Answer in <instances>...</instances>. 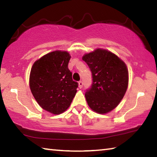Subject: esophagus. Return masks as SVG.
<instances>
[{
  "label": "esophagus",
  "mask_w": 157,
  "mask_h": 157,
  "mask_svg": "<svg viewBox=\"0 0 157 157\" xmlns=\"http://www.w3.org/2000/svg\"><path fill=\"white\" fill-rule=\"evenodd\" d=\"M78 86H79V89H82V86H83V82H82V81H79L78 82Z\"/></svg>",
  "instance_id": "1"
}]
</instances>
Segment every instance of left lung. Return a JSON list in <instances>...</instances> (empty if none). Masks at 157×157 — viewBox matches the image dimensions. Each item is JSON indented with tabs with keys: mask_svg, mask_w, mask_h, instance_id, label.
Wrapping results in <instances>:
<instances>
[{
	"mask_svg": "<svg viewBox=\"0 0 157 157\" xmlns=\"http://www.w3.org/2000/svg\"><path fill=\"white\" fill-rule=\"evenodd\" d=\"M82 60L92 73L93 84L85 94L88 105L96 113H109L119 105L127 89L129 73L125 63L101 48L85 54Z\"/></svg>",
	"mask_w": 157,
	"mask_h": 157,
	"instance_id": "obj_1",
	"label": "left lung"
}]
</instances>
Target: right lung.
<instances>
[{
  "instance_id": "obj_1",
  "label": "right lung",
  "mask_w": 157,
  "mask_h": 157,
  "mask_svg": "<svg viewBox=\"0 0 157 157\" xmlns=\"http://www.w3.org/2000/svg\"><path fill=\"white\" fill-rule=\"evenodd\" d=\"M71 55L55 50L44 55L32 66L30 88L39 106L52 114H60L70 107L78 83L68 68Z\"/></svg>"
}]
</instances>
